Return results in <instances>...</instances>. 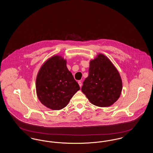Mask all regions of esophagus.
Segmentation results:
<instances>
[{
  "mask_svg": "<svg viewBox=\"0 0 153 153\" xmlns=\"http://www.w3.org/2000/svg\"><path fill=\"white\" fill-rule=\"evenodd\" d=\"M78 83H79V85H80V88L82 87V82H81V81H79V82H78Z\"/></svg>",
  "mask_w": 153,
  "mask_h": 153,
  "instance_id": "esophagus-1",
  "label": "esophagus"
}]
</instances>
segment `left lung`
Segmentation results:
<instances>
[{"instance_id":"obj_1","label":"left lung","mask_w":153,"mask_h":153,"mask_svg":"<svg viewBox=\"0 0 153 153\" xmlns=\"http://www.w3.org/2000/svg\"><path fill=\"white\" fill-rule=\"evenodd\" d=\"M89 75L81 88L92 104L107 107L117 102L122 91V80L109 58L99 54L89 62Z\"/></svg>"}]
</instances>
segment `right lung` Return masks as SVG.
I'll return each mask as SVG.
<instances>
[{"label": "right lung", "mask_w": 153, "mask_h": 153, "mask_svg": "<svg viewBox=\"0 0 153 153\" xmlns=\"http://www.w3.org/2000/svg\"><path fill=\"white\" fill-rule=\"evenodd\" d=\"M36 92L41 102L53 110L62 109L79 89L66 60L54 55L48 59L39 69L36 78Z\"/></svg>", "instance_id": "obj_1"}]
</instances>
